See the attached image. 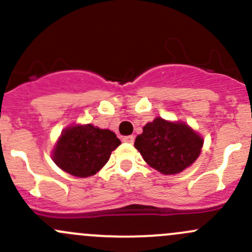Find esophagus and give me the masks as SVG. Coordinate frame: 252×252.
<instances>
[{"mask_svg": "<svg viewBox=\"0 0 252 252\" xmlns=\"http://www.w3.org/2000/svg\"><path fill=\"white\" fill-rule=\"evenodd\" d=\"M123 142H126V144H133V142H134V136L133 135L124 136Z\"/></svg>", "mask_w": 252, "mask_h": 252, "instance_id": "1", "label": "esophagus"}]
</instances>
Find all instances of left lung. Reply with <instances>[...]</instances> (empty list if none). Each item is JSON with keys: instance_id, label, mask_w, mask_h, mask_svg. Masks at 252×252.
I'll return each mask as SVG.
<instances>
[{"instance_id": "left-lung-1", "label": "left lung", "mask_w": 252, "mask_h": 252, "mask_svg": "<svg viewBox=\"0 0 252 252\" xmlns=\"http://www.w3.org/2000/svg\"><path fill=\"white\" fill-rule=\"evenodd\" d=\"M134 146L150 167L162 174L173 175L196 161L204 139L184 122L157 117L142 128Z\"/></svg>"}]
</instances>
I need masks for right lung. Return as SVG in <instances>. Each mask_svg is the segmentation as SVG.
Instances as JSON below:
<instances>
[{
	"instance_id": "right-lung-1",
	"label": "right lung",
	"mask_w": 252,
	"mask_h": 252,
	"mask_svg": "<svg viewBox=\"0 0 252 252\" xmlns=\"http://www.w3.org/2000/svg\"><path fill=\"white\" fill-rule=\"evenodd\" d=\"M121 140L113 131L93 124H73L62 131L52 159L62 171L79 178L96 174L110 159Z\"/></svg>"
}]
</instances>
